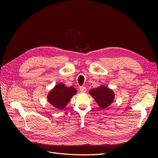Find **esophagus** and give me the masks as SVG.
I'll list each match as a JSON object with an SVG mask.
<instances>
[{"label": "esophagus", "mask_w": 158, "mask_h": 158, "mask_svg": "<svg viewBox=\"0 0 158 158\" xmlns=\"http://www.w3.org/2000/svg\"><path fill=\"white\" fill-rule=\"evenodd\" d=\"M80 91L81 92L84 93V92H86V88H85V86H80Z\"/></svg>", "instance_id": "esophagus-1"}]
</instances>
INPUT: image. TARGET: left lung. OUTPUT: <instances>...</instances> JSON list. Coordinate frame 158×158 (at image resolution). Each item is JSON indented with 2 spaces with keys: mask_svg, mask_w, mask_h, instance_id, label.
<instances>
[{
  "mask_svg": "<svg viewBox=\"0 0 158 158\" xmlns=\"http://www.w3.org/2000/svg\"><path fill=\"white\" fill-rule=\"evenodd\" d=\"M89 93L101 109H106L109 107L114 99L113 91L105 85H100L96 88L90 89Z\"/></svg>",
  "mask_w": 158,
  "mask_h": 158,
  "instance_id": "obj_1",
  "label": "left lung"
}]
</instances>
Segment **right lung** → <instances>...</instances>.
<instances>
[{
    "label": "right lung",
    "instance_id": "1",
    "mask_svg": "<svg viewBox=\"0 0 158 158\" xmlns=\"http://www.w3.org/2000/svg\"><path fill=\"white\" fill-rule=\"evenodd\" d=\"M77 93L74 87H67L63 84L56 85L47 95V99L50 104L58 109H63L70 99Z\"/></svg>",
    "mask_w": 158,
    "mask_h": 158
}]
</instances>
